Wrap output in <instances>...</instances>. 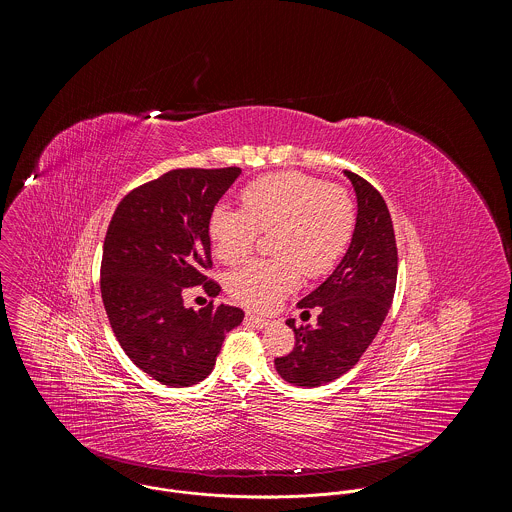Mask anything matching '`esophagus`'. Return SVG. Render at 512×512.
Returning a JSON list of instances; mask_svg holds the SVG:
<instances>
[{
	"instance_id": "obj_1",
	"label": "esophagus",
	"mask_w": 512,
	"mask_h": 512,
	"mask_svg": "<svg viewBox=\"0 0 512 512\" xmlns=\"http://www.w3.org/2000/svg\"><path fill=\"white\" fill-rule=\"evenodd\" d=\"M246 320H248L252 326H256V328H266V326L270 324V320H268V318L256 316V314H252V312H248V314H246Z\"/></svg>"
}]
</instances>
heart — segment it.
<instances>
[{
  "mask_svg": "<svg viewBox=\"0 0 512 512\" xmlns=\"http://www.w3.org/2000/svg\"><path fill=\"white\" fill-rule=\"evenodd\" d=\"M356 228L352 196L326 180L302 172H276L242 190V206H214L208 230L214 254L224 264L250 256L260 232L274 230L276 258L244 264L228 276L234 300L254 310L272 308L294 290L300 270L308 278L328 274L346 252Z\"/></svg>",
  "mask_w": 512,
  "mask_h": 512,
  "instance_id": "obj_1",
  "label": "heart"
}]
</instances>
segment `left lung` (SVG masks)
Returning a JSON list of instances; mask_svg holds the SVG:
<instances>
[{
    "label": "left lung",
    "mask_w": 512,
    "mask_h": 512,
    "mask_svg": "<svg viewBox=\"0 0 512 512\" xmlns=\"http://www.w3.org/2000/svg\"><path fill=\"white\" fill-rule=\"evenodd\" d=\"M358 202L356 228L336 270L298 308H318L316 326L286 324L296 344L274 360L278 374L296 386H322L348 372L378 334L396 290L398 252L392 218L380 192L354 172H344Z\"/></svg>",
    "instance_id": "left-lung-1"
}]
</instances>
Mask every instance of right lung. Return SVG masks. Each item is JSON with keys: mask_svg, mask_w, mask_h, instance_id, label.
<instances>
[{"mask_svg": "<svg viewBox=\"0 0 512 512\" xmlns=\"http://www.w3.org/2000/svg\"><path fill=\"white\" fill-rule=\"evenodd\" d=\"M240 168H180L134 188L118 204L104 240L100 288L112 330L130 360L154 380L180 388L204 380L226 332L244 312L236 306L186 308L182 294L220 284L212 268L208 220Z\"/></svg>", "mask_w": 512, "mask_h": 512, "instance_id": "obj_1", "label": "right lung"}]
</instances>
